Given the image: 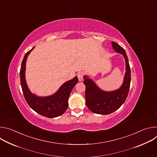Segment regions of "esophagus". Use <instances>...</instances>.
<instances>
[{
    "instance_id": "34e87169",
    "label": "esophagus",
    "mask_w": 157,
    "mask_h": 157,
    "mask_svg": "<svg viewBox=\"0 0 157 157\" xmlns=\"http://www.w3.org/2000/svg\"><path fill=\"white\" fill-rule=\"evenodd\" d=\"M78 78L79 81H82L83 79V76H84V72L83 71H79L78 73Z\"/></svg>"
}]
</instances>
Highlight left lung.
<instances>
[{"label": "left lung", "mask_w": 157, "mask_h": 157, "mask_svg": "<svg viewBox=\"0 0 157 157\" xmlns=\"http://www.w3.org/2000/svg\"><path fill=\"white\" fill-rule=\"evenodd\" d=\"M112 45L114 50L123 55L126 64V72L124 82L118 90L105 92L100 89L90 79L84 76V84L86 86V104L89 110L98 114L107 115L114 113L125 102L130 85V68L125 51L119 44L112 41Z\"/></svg>", "instance_id": "1"}]
</instances>
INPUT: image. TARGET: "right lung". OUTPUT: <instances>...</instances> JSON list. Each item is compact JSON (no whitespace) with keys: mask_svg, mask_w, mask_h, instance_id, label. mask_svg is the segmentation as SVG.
<instances>
[{"mask_svg":"<svg viewBox=\"0 0 157 157\" xmlns=\"http://www.w3.org/2000/svg\"><path fill=\"white\" fill-rule=\"evenodd\" d=\"M35 47L29 51L24 56L20 71V83L25 99L29 105L36 113L48 118H53L59 116L64 114L68 109V100L73 87L78 83V78L77 76L73 79L64 83L58 91L53 95L40 98L31 93L27 87L25 78V64L27 58L30 53Z\"/></svg>","mask_w":157,"mask_h":157,"instance_id":"add662e5","label":"right lung"}]
</instances>
